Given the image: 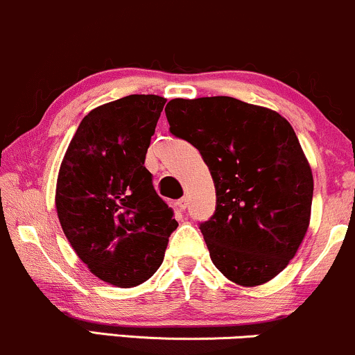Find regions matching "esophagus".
Instances as JSON below:
<instances>
[{
    "label": "esophagus",
    "mask_w": 355,
    "mask_h": 355,
    "mask_svg": "<svg viewBox=\"0 0 355 355\" xmlns=\"http://www.w3.org/2000/svg\"><path fill=\"white\" fill-rule=\"evenodd\" d=\"M187 205H189V198H187V196H183V198H180L177 202V207H178V210H180V211L187 210Z\"/></svg>",
    "instance_id": "esophagus-1"
}]
</instances>
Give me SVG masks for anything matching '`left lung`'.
Returning a JSON list of instances; mask_svg holds the SVG:
<instances>
[{"instance_id":"obj_1","label":"left lung","mask_w":355,"mask_h":355,"mask_svg":"<svg viewBox=\"0 0 355 355\" xmlns=\"http://www.w3.org/2000/svg\"><path fill=\"white\" fill-rule=\"evenodd\" d=\"M165 114L215 183V213L200 223L213 264L241 286L272 279L296 254L313 203V172L291 123L226 96L173 99Z\"/></svg>"}]
</instances>
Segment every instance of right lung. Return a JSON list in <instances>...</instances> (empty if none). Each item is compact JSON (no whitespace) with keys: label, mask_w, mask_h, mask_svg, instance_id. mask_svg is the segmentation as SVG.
<instances>
[{"label":"right lung","mask_w":355,"mask_h":355,"mask_svg":"<svg viewBox=\"0 0 355 355\" xmlns=\"http://www.w3.org/2000/svg\"><path fill=\"white\" fill-rule=\"evenodd\" d=\"M165 102L132 94L91 110L59 170L64 234L94 275L119 288L142 284L159 270L178 226L144 165Z\"/></svg>","instance_id":"obj_1"}]
</instances>
